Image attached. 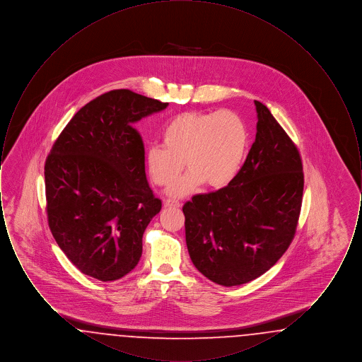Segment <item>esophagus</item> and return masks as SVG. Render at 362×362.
Instances as JSON below:
<instances>
[{
	"instance_id": "obj_1",
	"label": "esophagus",
	"mask_w": 362,
	"mask_h": 362,
	"mask_svg": "<svg viewBox=\"0 0 362 362\" xmlns=\"http://www.w3.org/2000/svg\"><path fill=\"white\" fill-rule=\"evenodd\" d=\"M164 206L177 209V207H180V202H177V201H173V199H167V201H164Z\"/></svg>"
}]
</instances>
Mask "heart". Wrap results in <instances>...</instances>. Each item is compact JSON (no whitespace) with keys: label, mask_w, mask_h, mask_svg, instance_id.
Instances as JSON below:
<instances>
[{"label":"heart","mask_w":362,"mask_h":362,"mask_svg":"<svg viewBox=\"0 0 362 362\" xmlns=\"http://www.w3.org/2000/svg\"><path fill=\"white\" fill-rule=\"evenodd\" d=\"M161 139L163 145L146 151L148 173L156 186L167 187L186 162L189 173L168 189L171 197L180 198L205 183L211 189L228 186L244 164L250 133L235 111H189L164 127Z\"/></svg>","instance_id":"b5f03b06"}]
</instances>
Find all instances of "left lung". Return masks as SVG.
<instances>
[{
  "mask_svg": "<svg viewBox=\"0 0 362 362\" xmlns=\"http://www.w3.org/2000/svg\"><path fill=\"white\" fill-rule=\"evenodd\" d=\"M257 137L236 177L186 202V243L210 281L238 286L264 274L292 243L304 173L297 146L264 104L255 100Z\"/></svg>",
  "mask_w": 362,
  "mask_h": 362,
  "instance_id": "1",
  "label": "left lung"
}]
</instances>
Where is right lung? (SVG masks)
Wrapping results in <instances>:
<instances>
[{"label":"right lung","mask_w":362,"mask_h":362,"mask_svg":"<svg viewBox=\"0 0 362 362\" xmlns=\"http://www.w3.org/2000/svg\"><path fill=\"white\" fill-rule=\"evenodd\" d=\"M167 105L110 90L80 108L52 145L45 164L49 226L86 276L115 281L139 262L142 235L161 201L148 185L134 123Z\"/></svg>","instance_id":"add662e5"}]
</instances>
